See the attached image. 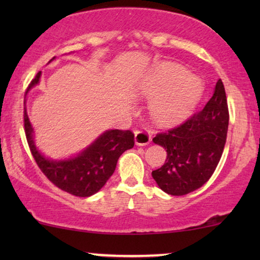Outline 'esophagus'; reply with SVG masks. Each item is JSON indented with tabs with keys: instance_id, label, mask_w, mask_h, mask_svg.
Returning <instances> with one entry per match:
<instances>
[{
	"instance_id": "esophagus-1",
	"label": "esophagus",
	"mask_w": 260,
	"mask_h": 260,
	"mask_svg": "<svg viewBox=\"0 0 260 260\" xmlns=\"http://www.w3.org/2000/svg\"><path fill=\"white\" fill-rule=\"evenodd\" d=\"M151 135L148 130H138L135 133V142L137 145H147L150 143Z\"/></svg>"
}]
</instances>
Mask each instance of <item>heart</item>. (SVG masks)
<instances>
[{
  "label": "heart",
  "mask_w": 260,
  "mask_h": 260,
  "mask_svg": "<svg viewBox=\"0 0 260 260\" xmlns=\"http://www.w3.org/2000/svg\"><path fill=\"white\" fill-rule=\"evenodd\" d=\"M141 94L150 99V111L158 123L169 124L193 111L202 94V83L183 67L165 63L141 86Z\"/></svg>",
  "instance_id": "obj_1"
}]
</instances>
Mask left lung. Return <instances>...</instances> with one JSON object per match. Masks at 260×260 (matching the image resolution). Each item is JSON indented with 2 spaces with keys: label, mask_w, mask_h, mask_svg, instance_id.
Returning a JSON list of instances; mask_svg holds the SVG:
<instances>
[{
  "label": "left lung",
  "mask_w": 260,
  "mask_h": 260,
  "mask_svg": "<svg viewBox=\"0 0 260 260\" xmlns=\"http://www.w3.org/2000/svg\"><path fill=\"white\" fill-rule=\"evenodd\" d=\"M229 119L225 87L219 79L201 111L152 138L167 151L165 165L151 173L163 191L186 195L211 179L225 147Z\"/></svg>",
  "instance_id": "8db88e82"
}]
</instances>
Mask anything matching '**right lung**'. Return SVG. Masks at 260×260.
<instances>
[{
    "label": "right lung",
    "mask_w": 260,
    "mask_h": 260,
    "mask_svg": "<svg viewBox=\"0 0 260 260\" xmlns=\"http://www.w3.org/2000/svg\"><path fill=\"white\" fill-rule=\"evenodd\" d=\"M54 59L55 56L51 61ZM40 77L41 72H39L28 86L27 93L40 83ZM23 118L28 145L39 168L56 187L76 197L87 198L101 190L115 172L120 155L134 148L135 144L134 134L130 130H106L78 155L52 159L46 157L35 145L34 129L27 115L26 99Z\"/></svg>",
    "instance_id": "add662e5"
}]
</instances>
